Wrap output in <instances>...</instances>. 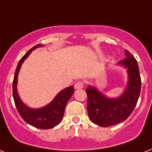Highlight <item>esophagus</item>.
Instances as JSON below:
<instances>
[{
  "mask_svg": "<svg viewBox=\"0 0 152 152\" xmlns=\"http://www.w3.org/2000/svg\"><path fill=\"white\" fill-rule=\"evenodd\" d=\"M84 87V84L81 82V81H78V82H76V84H75V85H74V88H75V89H80Z\"/></svg>",
  "mask_w": 152,
  "mask_h": 152,
  "instance_id": "34e87169",
  "label": "esophagus"
}]
</instances>
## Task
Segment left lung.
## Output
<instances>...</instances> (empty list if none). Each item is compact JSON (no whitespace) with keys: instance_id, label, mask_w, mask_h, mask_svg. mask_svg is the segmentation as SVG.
I'll list each match as a JSON object with an SVG mask.
<instances>
[{"instance_id":"8db88e82","label":"left lung","mask_w":152,"mask_h":152,"mask_svg":"<svg viewBox=\"0 0 152 152\" xmlns=\"http://www.w3.org/2000/svg\"><path fill=\"white\" fill-rule=\"evenodd\" d=\"M126 58L117 65L127 70V83L124 91L117 97H108L96 87L88 85L87 109L90 120L100 127L117 124L127 120L132 114L140 94L141 79L137 61L127 50Z\"/></svg>"}]
</instances>
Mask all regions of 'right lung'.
Segmentation results:
<instances>
[{
	"label": "right lung",
	"mask_w": 152,
	"mask_h": 152,
	"mask_svg": "<svg viewBox=\"0 0 152 152\" xmlns=\"http://www.w3.org/2000/svg\"><path fill=\"white\" fill-rule=\"evenodd\" d=\"M44 45L38 44L32 48L20 60L15 72L14 79L12 83V95L15 105L20 115L25 122L31 126L40 129H50L60 124L64 113L66 104L74 93V87L70 86L63 89L58 93L52 101L44 107L39 108H32L22 101L17 91L18 74L22 64L36 48L43 47Z\"/></svg>",
	"instance_id": "add662e5"
}]
</instances>
